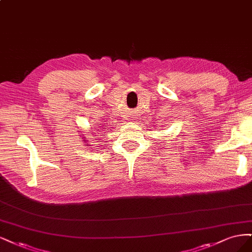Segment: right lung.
<instances>
[{"label":"right lung","mask_w":252,"mask_h":252,"mask_svg":"<svg viewBox=\"0 0 252 252\" xmlns=\"http://www.w3.org/2000/svg\"><path fill=\"white\" fill-rule=\"evenodd\" d=\"M84 138H85V137H84Z\"/></svg>","instance_id":"obj_1"}]
</instances>
